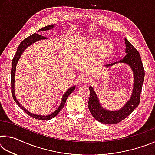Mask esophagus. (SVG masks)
Here are the masks:
<instances>
[{"instance_id":"esophagus-1","label":"esophagus","mask_w":155,"mask_h":155,"mask_svg":"<svg viewBox=\"0 0 155 155\" xmlns=\"http://www.w3.org/2000/svg\"><path fill=\"white\" fill-rule=\"evenodd\" d=\"M79 80L81 81V82L88 83V82H90V78L87 75L83 74L79 77Z\"/></svg>"}]
</instances>
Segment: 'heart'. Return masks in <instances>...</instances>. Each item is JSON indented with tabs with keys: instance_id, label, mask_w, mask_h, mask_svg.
I'll list each match as a JSON object with an SVG mask.
<instances>
[{
	"instance_id": "1",
	"label": "heart",
	"mask_w": 155,
	"mask_h": 155,
	"mask_svg": "<svg viewBox=\"0 0 155 155\" xmlns=\"http://www.w3.org/2000/svg\"><path fill=\"white\" fill-rule=\"evenodd\" d=\"M102 44L101 41H98V42H96L95 45L96 46L99 47ZM101 54H103V55H105V54H109L110 52L112 51V45L111 44L109 43H106V44H104L103 46L101 47Z\"/></svg>"
}]
</instances>
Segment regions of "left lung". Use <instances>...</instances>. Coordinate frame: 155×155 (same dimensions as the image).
I'll use <instances>...</instances> for the list:
<instances>
[{"label":"left lung","mask_w":155,"mask_h":155,"mask_svg":"<svg viewBox=\"0 0 155 155\" xmlns=\"http://www.w3.org/2000/svg\"><path fill=\"white\" fill-rule=\"evenodd\" d=\"M126 44V55L124 59L118 62L106 65V66H111L117 63H125L128 64L132 68L134 72V86L133 91L130 99L127 104L118 111H110L103 109L99 103L98 98L96 95L93 88L90 87V99L88 102V108L91 115L98 122L105 124H114L122 121L126 117H128L131 113L134 111L140 102L141 89L144 80V68L142 61L139 52L125 38Z\"/></svg>","instance_id":"8db88e82"}]
</instances>
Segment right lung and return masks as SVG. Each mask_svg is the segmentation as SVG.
Wrapping results in <instances>:
<instances>
[{
	"instance_id": "right-lung-1",
	"label": "right lung",
	"mask_w": 155,
	"mask_h": 155,
	"mask_svg": "<svg viewBox=\"0 0 155 155\" xmlns=\"http://www.w3.org/2000/svg\"><path fill=\"white\" fill-rule=\"evenodd\" d=\"M53 26L54 25L46 26V27H43L42 28L38 30V31L40 32V31H47V30L51 29V28L53 27ZM46 38H45V37L41 35H40V34L33 33L31 35L28 36L27 38L25 39V40L20 44V45H19V46H18V48L17 49V51H16V52H15V55L14 57V58H13V59H12V70H11V85H12V94L13 98H14V100L15 101V103H17L18 105L19 106L25 113H27L28 115H30L31 117H32L35 119L42 120H51L52 118H53L54 116H56V115L60 112V111H61V110L64 108L65 103V101H66L68 97L69 96L70 94H71L72 91H74V90H75V86H73V87H72L71 88H70L69 90H68L65 93L64 96H63L61 103V104H60V106L59 107V108L57 109L56 111L53 113V114H52L49 115H46V116H41V115H35V114H31V113H30L29 111H28L27 110H26L25 109V107H23L22 105H21V104L19 103V102L17 101V99H16V98H15V93H14V78H15V66H16V65H17L18 61L19 60L20 56L22 55V52H24L25 50L27 48L28 46H30L31 44H33L34 42H35V41H37L40 40H44V39H46Z\"/></svg>"
}]
</instances>
